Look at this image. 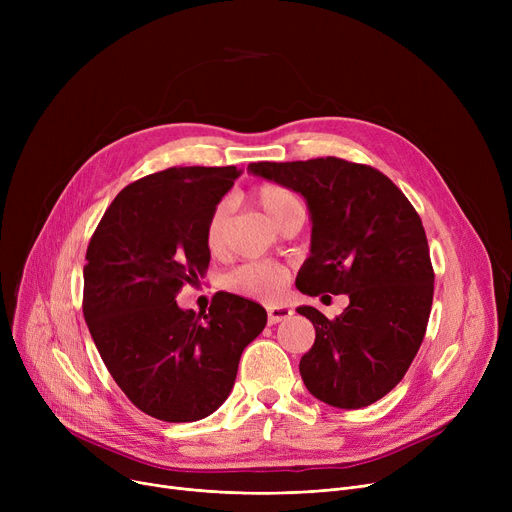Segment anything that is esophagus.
<instances>
[{
  "label": "esophagus",
  "instance_id": "34e87169",
  "mask_svg": "<svg viewBox=\"0 0 512 512\" xmlns=\"http://www.w3.org/2000/svg\"><path fill=\"white\" fill-rule=\"evenodd\" d=\"M292 313H294V311H292L290 307H286V305L267 307V321H270V324L274 326V324H280V321L288 319Z\"/></svg>",
  "mask_w": 512,
  "mask_h": 512
}]
</instances>
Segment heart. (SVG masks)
<instances>
[{
	"label": "heart",
	"mask_w": 512,
	"mask_h": 512,
	"mask_svg": "<svg viewBox=\"0 0 512 512\" xmlns=\"http://www.w3.org/2000/svg\"><path fill=\"white\" fill-rule=\"evenodd\" d=\"M255 201L261 211L267 215L274 226H278L286 215L294 211H303L299 197L280 184H263L257 188ZM230 222V205L220 203L209 213L205 224V245L209 253L222 255L226 251V236ZM288 284V270L278 263H245L236 267L234 272L226 276V286L232 292L251 297L259 301H274L278 299L284 286Z\"/></svg>",
	"instance_id": "1"
}]
</instances>
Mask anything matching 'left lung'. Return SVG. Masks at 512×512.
<instances>
[{"label":"left lung","mask_w":512,"mask_h":512,"mask_svg":"<svg viewBox=\"0 0 512 512\" xmlns=\"http://www.w3.org/2000/svg\"><path fill=\"white\" fill-rule=\"evenodd\" d=\"M247 170L307 201L311 255L297 288L351 301L336 319L297 309L315 328L299 363L307 390L336 409L373 405L405 378L432 311L434 270L421 218L388 176L353 161H259Z\"/></svg>","instance_id":"obj_1"}]
</instances>
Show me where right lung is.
Listing matches in <instances>:
<instances>
[{"label": "right lung", "mask_w": 512, "mask_h": 512, "mask_svg": "<svg viewBox=\"0 0 512 512\" xmlns=\"http://www.w3.org/2000/svg\"><path fill=\"white\" fill-rule=\"evenodd\" d=\"M236 166L168 168L128 184L103 213L85 265L83 313L116 384L143 413L199 421L228 398L265 309L218 292L203 317L176 294L205 276V224Z\"/></svg>", "instance_id": "add662e5"}]
</instances>
